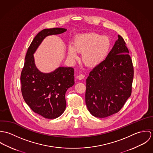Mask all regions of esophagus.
Wrapping results in <instances>:
<instances>
[{
    "instance_id": "esophagus-1",
    "label": "esophagus",
    "mask_w": 153,
    "mask_h": 153,
    "mask_svg": "<svg viewBox=\"0 0 153 153\" xmlns=\"http://www.w3.org/2000/svg\"><path fill=\"white\" fill-rule=\"evenodd\" d=\"M84 77H85V76H84V75H82V74H80V75H79L77 76V78H78V79H79V80H81V79H84Z\"/></svg>"
}]
</instances>
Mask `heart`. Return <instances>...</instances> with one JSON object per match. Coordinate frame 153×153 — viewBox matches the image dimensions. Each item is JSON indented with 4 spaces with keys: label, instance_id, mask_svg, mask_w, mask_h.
<instances>
[{
    "label": "heart",
    "instance_id": "b5f03b06",
    "mask_svg": "<svg viewBox=\"0 0 153 153\" xmlns=\"http://www.w3.org/2000/svg\"><path fill=\"white\" fill-rule=\"evenodd\" d=\"M111 42L109 37L97 33H81L74 38V44L68 46V55L72 60L78 58L82 53V61L88 67H95L102 63L107 56Z\"/></svg>",
    "mask_w": 153,
    "mask_h": 153
}]
</instances>
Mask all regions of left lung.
<instances>
[{
    "mask_svg": "<svg viewBox=\"0 0 153 153\" xmlns=\"http://www.w3.org/2000/svg\"><path fill=\"white\" fill-rule=\"evenodd\" d=\"M118 36L106 59L93 68L86 79L85 102L95 117L118 112L131 96L132 62L124 39Z\"/></svg>",
    "mask_w": 153,
    "mask_h": 153,
    "instance_id": "obj_1",
    "label": "left lung"
}]
</instances>
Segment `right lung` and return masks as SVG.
Listing matches in <instances>:
<instances>
[{
  "label": "right lung",
  "mask_w": 153,
  "mask_h": 153,
  "mask_svg": "<svg viewBox=\"0 0 153 153\" xmlns=\"http://www.w3.org/2000/svg\"><path fill=\"white\" fill-rule=\"evenodd\" d=\"M66 31L65 28L45 29L39 32L28 48L21 81L23 98L35 113L45 118L55 119L65 110V93L74 84V69L59 66L49 73L41 72L35 65L33 54L44 39Z\"/></svg>",
  "instance_id": "right-lung-1"
}]
</instances>
